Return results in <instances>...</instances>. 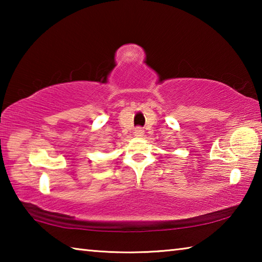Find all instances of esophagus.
Instances as JSON below:
<instances>
[{
  "mask_svg": "<svg viewBox=\"0 0 262 262\" xmlns=\"http://www.w3.org/2000/svg\"><path fill=\"white\" fill-rule=\"evenodd\" d=\"M144 135V130L142 129L141 127H137V128H135V130H134V136H136V137H142Z\"/></svg>",
  "mask_w": 262,
  "mask_h": 262,
  "instance_id": "esophagus-1",
  "label": "esophagus"
}]
</instances>
